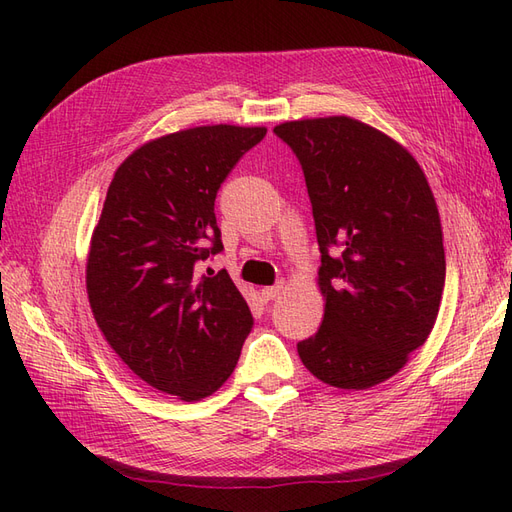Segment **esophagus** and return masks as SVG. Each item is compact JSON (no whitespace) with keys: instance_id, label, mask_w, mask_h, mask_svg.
Masks as SVG:
<instances>
[{"instance_id":"obj_1","label":"esophagus","mask_w":512,"mask_h":512,"mask_svg":"<svg viewBox=\"0 0 512 512\" xmlns=\"http://www.w3.org/2000/svg\"><path fill=\"white\" fill-rule=\"evenodd\" d=\"M282 292H284V282H277L275 286H269V288H262L260 290L262 299H265V301H273L275 297H280Z\"/></svg>"}]
</instances>
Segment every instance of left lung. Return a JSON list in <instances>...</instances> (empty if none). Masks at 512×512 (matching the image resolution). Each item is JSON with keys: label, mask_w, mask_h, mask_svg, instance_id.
<instances>
[{"label": "left lung", "mask_w": 512, "mask_h": 512, "mask_svg": "<svg viewBox=\"0 0 512 512\" xmlns=\"http://www.w3.org/2000/svg\"><path fill=\"white\" fill-rule=\"evenodd\" d=\"M273 132L303 168L327 301L299 356L324 384L371 389L436 324L446 277L436 198L412 153L359 119H299Z\"/></svg>", "instance_id": "obj_1"}]
</instances>
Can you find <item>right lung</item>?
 <instances>
[{"mask_svg":"<svg viewBox=\"0 0 512 512\" xmlns=\"http://www.w3.org/2000/svg\"><path fill=\"white\" fill-rule=\"evenodd\" d=\"M267 128L198 126L132 151L108 185L87 256V297L104 339L153 389L198 401L237 367L254 318L226 271L215 196Z\"/></svg>","mask_w":512,"mask_h":512,"instance_id":"1","label":"right lung"}]
</instances>
